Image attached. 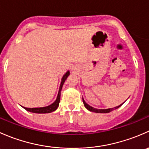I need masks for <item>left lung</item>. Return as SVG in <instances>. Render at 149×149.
I'll return each mask as SVG.
<instances>
[{"label":"left lung","mask_w":149,"mask_h":149,"mask_svg":"<svg viewBox=\"0 0 149 149\" xmlns=\"http://www.w3.org/2000/svg\"><path fill=\"white\" fill-rule=\"evenodd\" d=\"M83 102H84V106H85V107L88 110L91 111V112H97V113H108V112H112V111L114 110V109H118V108H119L120 107L121 105L124 103L123 102L122 104L119 105V106H118V107H114V108H109V109H96V108L92 107H91L90 105H88V104L86 103V102L84 101V99H83Z\"/></svg>","instance_id":"left-lung-1"}]
</instances>
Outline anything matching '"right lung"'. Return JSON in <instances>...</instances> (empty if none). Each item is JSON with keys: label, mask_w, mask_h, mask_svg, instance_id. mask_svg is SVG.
Returning a JSON list of instances; mask_svg holds the SVG:
<instances>
[{"label": "right lung", "mask_w": 149, "mask_h": 149, "mask_svg": "<svg viewBox=\"0 0 149 149\" xmlns=\"http://www.w3.org/2000/svg\"><path fill=\"white\" fill-rule=\"evenodd\" d=\"M70 75V72L67 71L65 75L63 76L62 79H61V86H60V88H59V91H58V97H57L56 100L52 104L49 105L47 107H37V108H27V107H23V108H24L26 110L29 111V112H34V113H49V112H52L53 111H55V109H57V108L59 106V103H60V100H61V91L62 90V87L63 85L64 82L66 80V79L68 78V76Z\"/></svg>", "instance_id": "obj_1"}]
</instances>
